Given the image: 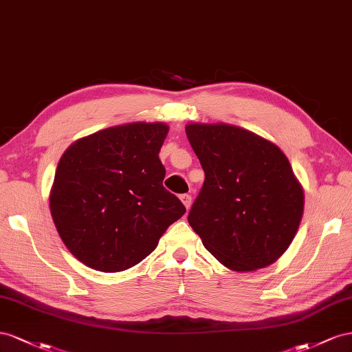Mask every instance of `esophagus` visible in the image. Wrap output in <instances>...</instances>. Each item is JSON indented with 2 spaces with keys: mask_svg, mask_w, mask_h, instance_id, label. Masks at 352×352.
I'll return each mask as SVG.
<instances>
[{
  "mask_svg": "<svg viewBox=\"0 0 352 352\" xmlns=\"http://www.w3.org/2000/svg\"><path fill=\"white\" fill-rule=\"evenodd\" d=\"M179 199H182V202L184 204V206H186V209L188 210L190 208H192V204H193V199H192V196H190V195H183L182 197H179Z\"/></svg>",
  "mask_w": 352,
  "mask_h": 352,
  "instance_id": "1",
  "label": "esophagus"
}]
</instances>
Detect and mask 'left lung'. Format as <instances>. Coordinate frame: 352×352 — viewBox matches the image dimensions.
I'll return each mask as SVG.
<instances>
[{
    "label": "left lung",
    "mask_w": 352,
    "mask_h": 352,
    "mask_svg": "<svg viewBox=\"0 0 352 352\" xmlns=\"http://www.w3.org/2000/svg\"><path fill=\"white\" fill-rule=\"evenodd\" d=\"M186 134L205 170L188 224L228 270L274 264L304 214V188L282 148L224 122H190Z\"/></svg>",
    "instance_id": "1"
}]
</instances>
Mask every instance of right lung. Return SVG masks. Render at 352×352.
Here are the masks:
<instances>
[{"label": "right lung", "mask_w": 352, "mask_h": 352, "mask_svg": "<svg viewBox=\"0 0 352 352\" xmlns=\"http://www.w3.org/2000/svg\"><path fill=\"white\" fill-rule=\"evenodd\" d=\"M169 126L129 122L76 140L60 157L50 210L60 239L87 267L118 273L156 249L186 212L162 186Z\"/></svg>", "instance_id": "right-lung-1"}]
</instances>
